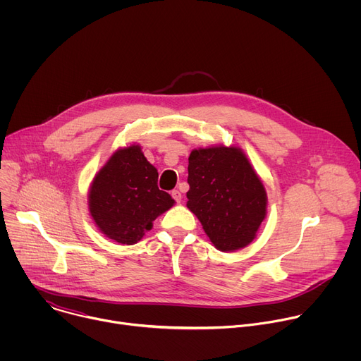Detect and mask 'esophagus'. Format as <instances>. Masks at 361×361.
I'll use <instances>...</instances> for the list:
<instances>
[{"instance_id": "obj_1", "label": "esophagus", "mask_w": 361, "mask_h": 361, "mask_svg": "<svg viewBox=\"0 0 361 361\" xmlns=\"http://www.w3.org/2000/svg\"><path fill=\"white\" fill-rule=\"evenodd\" d=\"M171 195H173V198H174L177 202H181V192H180L178 190H173V191H171Z\"/></svg>"}]
</instances>
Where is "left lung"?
Wrapping results in <instances>:
<instances>
[{
	"instance_id": "left-lung-1",
	"label": "left lung",
	"mask_w": 361,
	"mask_h": 361,
	"mask_svg": "<svg viewBox=\"0 0 361 361\" xmlns=\"http://www.w3.org/2000/svg\"><path fill=\"white\" fill-rule=\"evenodd\" d=\"M187 207L224 252L248 245L267 216V192L240 147L195 148L188 157Z\"/></svg>"
}]
</instances>
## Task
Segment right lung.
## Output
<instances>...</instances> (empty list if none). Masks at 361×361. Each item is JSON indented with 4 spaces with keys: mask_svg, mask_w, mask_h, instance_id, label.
<instances>
[{
    "mask_svg": "<svg viewBox=\"0 0 361 361\" xmlns=\"http://www.w3.org/2000/svg\"><path fill=\"white\" fill-rule=\"evenodd\" d=\"M157 180L159 171L140 144L117 148L88 188V212L97 228L118 244L138 243L152 221L176 204Z\"/></svg>",
    "mask_w": 361,
    "mask_h": 361,
    "instance_id": "obj_1",
    "label": "right lung"
}]
</instances>
